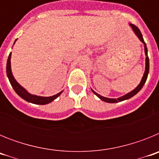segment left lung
Wrapping results in <instances>:
<instances>
[{
	"label": "left lung",
	"instance_id": "8db88e82",
	"mask_svg": "<svg viewBox=\"0 0 159 159\" xmlns=\"http://www.w3.org/2000/svg\"><path fill=\"white\" fill-rule=\"evenodd\" d=\"M130 26L132 27V29L134 31V32H135V34L137 35L138 37L139 38V40H141L142 42H143V43H144V47H145V53H146V70H145V73H144V75H143V79H142L141 82H140V84H139V86L137 87V88H135V89H134L132 92H129L128 94H127V95H123V96L120 97V98H119V99H109V98H106V97H103V96H101L100 95H99L98 93H96L95 92H94L93 90H92V92H94V93L95 94V95H97V96L99 97V99H102V101H104V102H117L118 101L119 102H121V101H123L125 100V99H130V98H131L132 96H134V95H136V94L138 93V92H139L140 90L142 89V88L143 87V85L145 84L146 81H147V76H148V73H149V57L148 56H147V45H146V43L145 41H144V40H143V35H142L141 32H140L139 29L137 27V26H135L134 25H132V24H130Z\"/></svg>",
	"mask_w": 159,
	"mask_h": 159
}]
</instances>
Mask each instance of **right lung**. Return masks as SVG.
<instances>
[{
	"label": "right lung",
	"instance_id": "1",
	"mask_svg": "<svg viewBox=\"0 0 159 159\" xmlns=\"http://www.w3.org/2000/svg\"><path fill=\"white\" fill-rule=\"evenodd\" d=\"M10 59H11V53L8 56V60H7V66H6V72L7 75H8V78L9 80V82H10L11 85L13 88L14 91L17 93V95L19 96H20L22 99H24L25 100L28 101V102H32V103H36V104H47L51 102L52 101H53L54 99H56L60 94L62 93V92H59L57 95H52V96L50 97H42V96H37V95H31L29 92L25 89V88H22L19 84L16 81V80L14 79L13 75L12 74V71H11V66H10Z\"/></svg>",
	"mask_w": 159,
	"mask_h": 159
}]
</instances>
